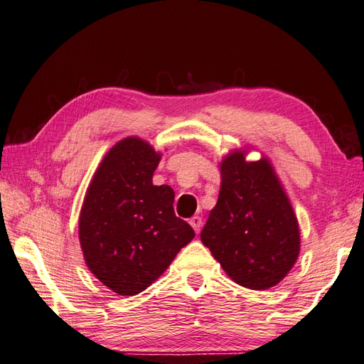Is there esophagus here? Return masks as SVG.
I'll return each instance as SVG.
<instances>
[{
  "mask_svg": "<svg viewBox=\"0 0 364 364\" xmlns=\"http://www.w3.org/2000/svg\"><path fill=\"white\" fill-rule=\"evenodd\" d=\"M189 225L194 228V231H196L197 234H199V232H200V228H202V218L197 217V215H196V217H193V218L189 220Z\"/></svg>",
  "mask_w": 364,
  "mask_h": 364,
  "instance_id": "esophagus-1",
  "label": "esophagus"
}]
</instances>
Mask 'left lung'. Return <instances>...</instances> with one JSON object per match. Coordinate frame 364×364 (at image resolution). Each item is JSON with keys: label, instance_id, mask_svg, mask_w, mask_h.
<instances>
[{"label": "left lung", "instance_id": "1", "mask_svg": "<svg viewBox=\"0 0 364 364\" xmlns=\"http://www.w3.org/2000/svg\"><path fill=\"white\" fill-rule=\"evenodd\" d=\"M200 241L244 287L264 291L291 271L300 250L299 225L267 160L245 162L242 152L223 160L218 202Z\"/></svg>", "mask_w": 364, "mask_h": 364}]
</instances>
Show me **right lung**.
Instances as JSON below:
<instances>
[{"label": "right lung", "mask_w": 364, "mask_h": 364, "mask_svg": "<svg viewBox=\"0 0 364 364\" xmlns=\"http://www.w3.org/2000/svg\"><path fill=\"white\" fill-rule=\"evenodd\" d=\"M159 160L139 138L120 141L101 162L80 213L86 264L119 295L149 287L194 237L175 215L173 189L152 184Z\"/></svg>", "instance_id": "obj_1"}]
</instances>
